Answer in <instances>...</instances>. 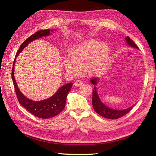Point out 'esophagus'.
Wrapping results in <instances>:
<instances>
[{
  "label": "esophagus",
  "mask_w": 156,
  "mask_h": 156,
  "mask_svg": "<svg viewBox=\"0 0 156 156\" xmlns=\"http://www.w3.org/2000/svg\"><path fill=\"white\" fill-rule=\"evenodd\" d=\"M82 84H83V82L81 81H80V80H77V81H75V83H74V85L75 87H79V86H81Z\"/></svg>",
  "instance_id": "34e87169"
}]
</instances>
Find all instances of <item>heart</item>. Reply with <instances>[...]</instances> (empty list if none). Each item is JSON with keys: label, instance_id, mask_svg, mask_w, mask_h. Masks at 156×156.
<instances>
[{"label": "heart", "instance_id": "1", "mask_svg": "<svg viewBox=\"0 0 156 156\" xmlns=\"http://www.w3.org/2000/svg\"><path fill=\"white\" fill-rule=\"evenodd\" d=\"M111 57V49L105 42L89 40L75 45L70 51L69 58H64L63 65L68 72L77 74L85 67L90 75H98L104 71Z\"/></svg>", "mask_w": 156, "mask_h": 156}]
</instances>
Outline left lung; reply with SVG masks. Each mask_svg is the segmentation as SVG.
Segmentation results:
<instances>
[{
	"instance_id": "8db88e82",
	"label": "left lung",
	"mask_w": 156,
	"mask_h": 156,
	"mask_svg": "<svg viewBox=\"0 0 156 156\" xmlns=\"http://www.w3.org/2000/svg\"><path fill=\"white\" fill-rule=\"evenodd\" d=\"M125 40L126 41L127 44L129 46H130L131 48H133L139 49L138 47L136 46V45L134 43V41L133 40L129 38V37L128 36H127L126 37H125ZM99 80H100V78L98 77L94 78L90 80V82L94 85V90L92 92V101L94 111H95L98 114L100 115V116L111 120L119 119V118L125 115H126L127 113H128L131 110V108L134 107L135 105L129 108H127L126 109L116 110V109H113V108H111L110 107H107L101 101L100 98L99 97L98 94L97 92V88L96 87L98 83Z\"/></svg>"
}]
</instances>
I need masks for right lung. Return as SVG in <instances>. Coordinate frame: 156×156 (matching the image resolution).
<instances>
[{"label":"right lung","instance_id":"add662e5","mask_svg":"<svg viewBox=\"0 0 156 156\" xmlns=\"http://www.w3.org/2000/svg\"><path fill=\"white\" fill-rule=\"evenodd\" d=\"M55 30L54 29L39 30L34 33V34L30 36L29 37H28V38L21 44L20 49L17 51L13 64L12 78L19 102H20L28 111L32 113L33 115L40 118V119H46L53 118L58 115L60 112L63 111L66 105V101L68 94L71 90L73 83H69L66 84H64V86L61 87L58 90L56 91V92L53 96L46 99V100L41 101H33L25 96L24 94H23V93H21V92L20 91V90L19 89L16 81L15 77H14V66H15L17 56L20 54L23 49H24L28 44H29L32 41L40 38L41 37L48 36L51 35V32H53Z\"/></svg>","mask_w":156,"mask_h":156}]
</instances>
